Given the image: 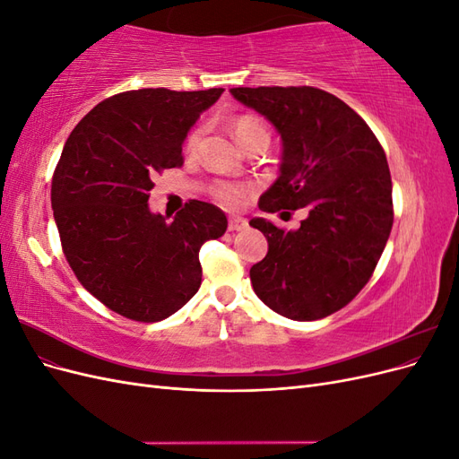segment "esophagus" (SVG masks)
Returning <instances> with one entry per match:
<instances>
[{
  "label": "esophagus",
  "instance_id": "34e87169",
  "mask_svg": "<svg viewBox=\"0 0 459 459\" xmlns=\"http://www.w3.org/2000/svg\"><path fill=\"white\" fill-rule=\"evenodd\" d=\"M247 220L245 218H230L228 220V230L230 231H243L247 230Z\"/></svg>",
  "mask_w": 459,
  "mask_h": 459
}]
</instances>
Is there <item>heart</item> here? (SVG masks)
<instances>
[{"label":"heart","mask_w":459,"mask_h":459,"mask_svg":"<svg viewBox=\"0 0 459 459\" xmlns=\"http://www.w3.org/2000/svg\"><path fill=\"white\" fill-rule=\"evenodd\" d=\"M231 130L235 137L241 142L243 147L253 143L258 137H268V130L264 126V122L258 117L253 115H241L231 122ZM201 140V128L191 130L186 140V151L193 152L197 149ZM212 197L226 208H239L245 204V201L251 195V186L247 184H233V182H216L211 189Z\"/></svg>","instance_id":"heart-1"}]
</instances>
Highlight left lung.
I'll use <instances>...</instances> for the list:
<instances>
[{
  "instance_id": "left-lung-1",
  "label": "left lung",
  "mask_w": 459,
  "mask_h": 459,
  "mask_svg": "<svg viewBox=\"0 0 459 459\" xmlns=\"http://www.w3.org/2000/svg\"><path fill=\"white\" fill-rule=\"evenodd\" d=\"M230 91L266 117L283 140L281 176L258 206L308 212L297 231L251 220L268 239V255L251 268L255 293L297 322L335 314L369 281L393 230L385 151L366 120L329 91L312 86Z\"/></svg>"
}]
</instances>
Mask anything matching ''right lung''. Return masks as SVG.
<instances>
[{
    "mask_svg": "<svg viewBox=\"0 0 459 459\" xmlns=\"http://www.w3.org/2000/svg\"><path fill=\"white\" fill-rule=\"evenodd\" d=\"M221 91L108 97L76 124L55 166L51 208L68 266L97 300L134 322L182 308L201 287V245L228 230L211 203L193 199L172 221L147 206L152 176L184 164L189 128Z\"/></svg>",
    "mask_w": 459,
    "mask_h": 459,
    "instance_id": "1",
    "label": "right lung"
}]
</instances>
